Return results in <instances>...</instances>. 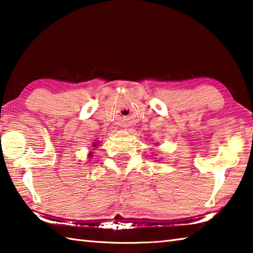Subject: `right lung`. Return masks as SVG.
<instances>
[{"instance_id":"add662e5","label":"right lung","mask_w":253,"mask_h":253,"mask_svg":"<svg viewBox=\"0 0 253 253\" xmlns=\"http://www.w3.org/2000/svg\"><path fill=\"white\" fill-rule=\"evenodd\" d=\"M93 146H97V144H95V145H93Z\"/></svg>"}]
</instances>
